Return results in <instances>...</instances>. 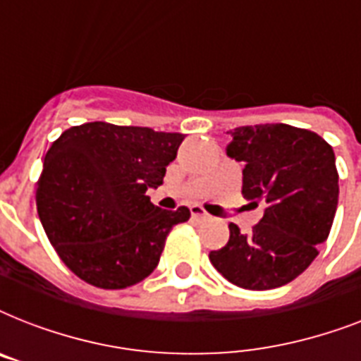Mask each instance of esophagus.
<instances>
[{
	"instance_id": "obj_1",
	"label": "esophagus",
	"mask_w": 361,
	"mask_h": 361,
	"mask_svg": "<svg viewBox=\"0 0 361 361\" xmlns=\"http://www.w3.org/2000/svg\"><path fill=\"white\" fill-rule=\"evenodd\" d=\"M191 215H192V219H198V221L209 219V214H206L202 206H198V204H192L191 206Z\"/></svg>"
}]
</instances>
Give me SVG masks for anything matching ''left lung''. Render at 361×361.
Here are the masks:
<instances>
[{
    "label": "left lung",
    "mask_w": 361,
    "mask_h": 361,
    "mask_svg": "<svg viewBox=\"0 0 361 361\" xmlns=\"http://www.w3.org/2000/svg\"><path fill=\"white\" fill-rule=\"evenodd\" d=\"M226 153L245 164L241 195L264 215L251 232L231 223L225 247L209 262L232 285L269 290L294 281L330 236L339 198L336 155L313 130L286 123L231 130Z\"/></svg>",
    "instance_id": "8db88e82"
}]
</instances>
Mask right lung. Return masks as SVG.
<instances>
[{"label":"right lung","mask_w":361,"mask_h":361,"mask_svg":"<svg viewBox=\"0 0 361 361\" xmlns=\"http://www.w3.org/2000/svg\"><path fill=\"white\" fill-rule=\"evenodd\" d=\"M180 133L92 121L61 133L37 181V212L58 257L87 285L120 290L157 268L172 226L191 212L153 206Z\"/></svg>","instance_id":"1"}]
</instances>
